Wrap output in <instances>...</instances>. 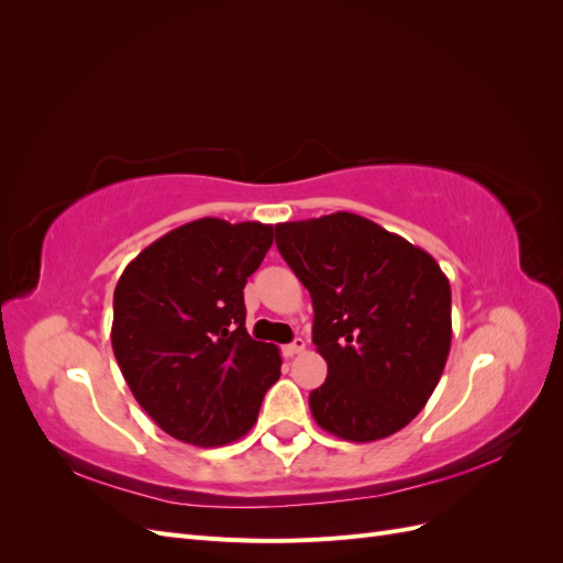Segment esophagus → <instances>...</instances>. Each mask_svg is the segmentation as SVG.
Masks as SVG:
<instances>
[{
  "instance_id": "1",
  "label": "esophagus",
  "mask_w": 563,
  "mask_h": 563,
  "mask_svg": "<svg viewBox=\"0 0 563 563\" xmlns=\"http://www.w3.org/2000/svg\"><path fill=\"white\" fill-rule=\"evenodd\" d=\"M305 345H308V343H305V338H296L294 340V343H288V345H284V354L286 356H296V354H300L302 350H305Z\"/></svg>"
}]
</instances>
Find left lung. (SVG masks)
I'll return each instance as SVG.
<instances>
[{
    "label": "left lung",
    "instance_id": "1",
    "mask_svg": "<svg viewBox=\"0 0 563 563\" xmlns=\"http://www.w3.org/2000/svg\"><path fill=\"white\" fill-rule=\"evenodd\" d=\"M277 249L310 291L329 364L310 391L321 430L376 441L428 404L451 350V286L428 251L356 213L279 223Z\"/></svg>",
    "mask_w": 563,
    "mask_h": 563
}]
</instances>
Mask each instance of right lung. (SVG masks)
Returning <instances> with one entry per match:
<instances>
[{
    "instance_id": "right-lung-1",
    "label": "right lung",
    "mask_w": 563,
    "mask_h": 563,
    "mask_svg": "<svg viewBox=\"0 0 563 563\" xmlns=\"http://www.w3.org/2000/svg\"><path fill=\"white\" fill-rule=\"evenodd\" d=\"M272 225L199 218L159 236L114 288L112 350L135 401L185 444L244 437L282 376L272 343L246 331L244 286Z\"/></svg>"
}]
</instances>
